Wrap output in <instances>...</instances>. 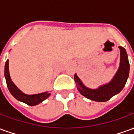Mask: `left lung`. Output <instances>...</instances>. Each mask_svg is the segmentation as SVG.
Here are the masks:
<instances>
[{"mask_svg": "<svg viewBox=\"0 0 134 134\" xmlns=\"http://www.w3.org/2000/svg\"><path fill=\"white\" fill-rule=\"evenodd\" d=\"M120 49V64L112 80L106 84L100 85L96 89L86 87L77 74L74 78L77 88L82 96L96 102H105L117 95L123 90L129 75L130 65L128 55L124 47H118Z\"/></svg>", "mask_w": 134, "mask_h": 134, "instance_id": "1", "label": "left lung"}]
</instances>
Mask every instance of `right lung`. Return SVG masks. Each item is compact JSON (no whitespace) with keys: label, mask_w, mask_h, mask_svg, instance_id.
Returning <instances> with one entry per match:
<instances>
[{"label":"right lung","mask_w":134,"mask_h":134,"mask_svg":"<svg viewBox=\"0 0 134 134\" xmlns=\"http://www.w3.org/2000/svg\"><path fill=\"white\" fill-rule=\"evenodd\" d=\"M8 59L5 64V71L4 75L7 84V87L10 91V94L19 101L23 102L24 103L27 104L31 106H34L38 105L42 101L46 100L47 98H49L50 96V93H48V91L44 93H38V94H33V95H27L22 92L21 90L19 89L16 85L14 84L13 81L11 80L9 73V66H8Z\"/></svg>","instance_id":"obj_1"}]
</instances>
